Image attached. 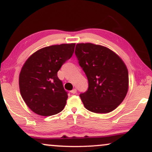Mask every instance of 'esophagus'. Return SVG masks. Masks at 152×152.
I'll use <instances>...</instances> for the list:
<instances>
[{"instance_id":"34e87169","label":"esophagus","mask_w":152,"mask_h":152,"mask_svg":"<svg viewBox=\"0 0 152 152\" xmlns=\"http://www.w3.org/2000/svg\"><path fill=\"white\" fill-rule=\"evenodd\" d=\"M76 92H77V90H76V88H74V89L71 91V93L73 94H75L76 93Z\"/></svg>"}]
</instances>
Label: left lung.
<instances>
[{
  "instance_id": "8db88e82",
  "label": "left lung",
  "mask_w": 152,
  "mask_h": 152,
  "mask_svg": "<svg viewBox=\"0 0 152 152\" xmlns=\"http://www.w3.org/2000/svg\"><path fill=\"white\" fill-rule=\"evenodd\" d=\"M75 54L86 74L88 90L80 94L85 108L109 113L121 104L129 88V74L119 56L106 47L91 43L76 44Z\"/></svg>"
}]
</instances>
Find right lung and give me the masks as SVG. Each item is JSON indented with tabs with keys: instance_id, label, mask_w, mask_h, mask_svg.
<instances>
[{
	"instance_id": "obj_1",
	"label": "right lung",
	"mask_w": 152,
	"mask_h": 152,
	"mask_svg": "<svg viewBox=\"0 0 152 152\" xmlns=\"http://www.w3.org/2000/svg\"><path fill=\"white\" fill-rule=\"evenodd\" d=\"M76 43L53 45L37 50L26 60L19 75V88L26 105L48 116L64 109L68 99L57 73L72 56Z\"/></svg>"
}]
</instances>
